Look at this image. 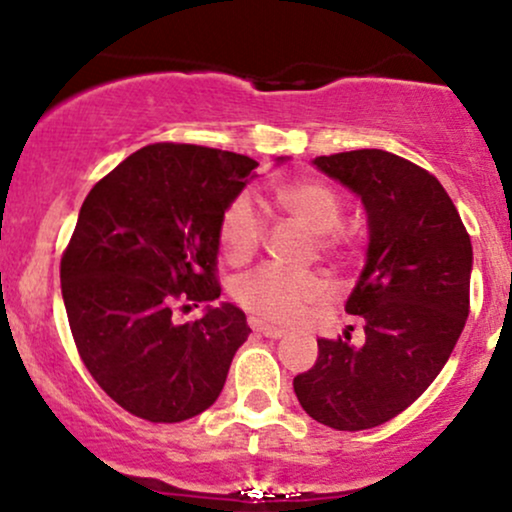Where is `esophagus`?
I'll list each match as a JSON object with an SVG mask.
<instances>
[{
    "mask_svg": "<svg viewBox=\"0 0 512 512\" xmlns=\"http://www.w3.org/2000/svg\"><path fill=\"white\" fill-rule=\"evenodd\" d=\"M250 327L257 334H262V337H267V339H281V337H284V330H279V327H272V325H264L262 320H255V317L250 320Z\"/></svg>",
    "mask_w": 512,
    "mask_h": 512,
    "instance_id": "1",
    "label": "esophagus"
}]
</instances>
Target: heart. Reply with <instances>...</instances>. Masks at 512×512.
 Returning a JSON list of instances; mask_svg holds the SVG:
<instances>
[{
	"label": "heart",
	"instance_id": "heart-1",
	"mask_svg": "<svg viewBox=\"0 0 512 512\" xmlns=\"http://www.w3.org/2000/svg\"><path fill=\"white\" fill-rule=\"evenodd\" d=\"M276 202L308 231L315 233L317 250L337 255L344 248L342 233V199L330 185L320 180H296L276 190ZM267 236V216L250 192H240L231 199L219 223L223 252L231 262H243L257 252ZM233 296L252 315L272 322H291L325 296V281L313 272H291V269L264 267L243 274L233 286Z\"/></svg>",
	"mask_w": 512,
	"mask_h": 512
}]
</instances>
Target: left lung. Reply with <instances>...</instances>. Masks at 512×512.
Masks as SVG:
<instances>
[{
	"label": "left lung",
	"mask_w": 512,
	"mask_h": 512,
	"mask_svg": "<svg viewBox=\"0 0 512 512\" xmlns=\"http://www.w3.org/2000/svg\"><path fill=\"white\" fill-rule=\"evenodd\" d=\"M313 163L366 207L368 260L346 301L366 339H317L293 390L320 424L363 431L402 414L448 363L469 315L472 240L436 175L407 158L358 149Z\"/></svg>",
	"instance_id": "left-lung-1"
}]
</instances>
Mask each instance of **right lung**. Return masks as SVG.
Wrapping results in <instances>:
<instances>
[{"instance_id":"right-lung-1","label":"right lung","mask_w":512,"mask_h":512,"mask_svg":"<svg viewBox=\"0 0 512 512\" xmlns=\"http://www.w3.org/2000/svg\"><path fill=\"white\" fill-rule=\"evenodd\" d=\"M257 166L209 146L149 144L81 204L60 264L69 327L93 380L139 419L178 424L209 409L248 339L231 303L182 325L175 313L221 296L219 223Z\"/></svg>"}]
</instances>
